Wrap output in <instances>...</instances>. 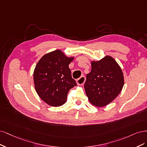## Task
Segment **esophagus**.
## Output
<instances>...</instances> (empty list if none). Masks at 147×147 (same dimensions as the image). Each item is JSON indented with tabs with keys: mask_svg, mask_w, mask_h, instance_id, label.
Returning <instances> with one entry per match:
<instances>
[{
	"mask_svg": "<svg viewBox=\"0 0 147 147\" xmlns=\"http://www.w3.org/2000/svg\"><path fill=\"white\" fill-rule=\"evenodd\" d=\"M85 81H86V78H85V76H81L76 80V82L78 86H82Z\"/></svg>",
	"mask_w": 147,
	"mask_h": 147,
	"instance_id": "esophagus-1",
	"label": "esophagus"
}]
</instances>
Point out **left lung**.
<instances>
[{
	"label": "left lung",
	"mask_w": 147,
	"mask_h": 147,
	"mask_svg": "<svg viewBox=\"0 0 147 147\" xmlns=\"http://www.w3.org/2000/svg\"><path fill=\"white\" fill-rule=\"evenodd\" d=\"M84 88L89 101L97 107L107 106L121 92L124 77L120 67L112 57L106 55L91 62Z\"/></svg>",
	"instance_id": "8db88e82"
}]
</instances>
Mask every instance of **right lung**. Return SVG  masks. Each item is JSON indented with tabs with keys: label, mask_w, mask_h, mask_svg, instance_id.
I'll return each instance as SVG.
<instances>
[{
	"label": "right lung",
	"mask_w": 147,
	"mask_h": 147,
	"mask_svg": "<svg viewBox=\"0 0 147 147\" xmlns=\"http://www.w3.org/2000/svg\"><path fill=\"white\" fill-rule=\"evenodd\" d=\"M73 59L60 50H55L44 55L37 63L34 72L35 88L48 105H64L69 90L77 86L68 67Z\"/></svg>",
	"instance_id": "1"
}]
</instances>
